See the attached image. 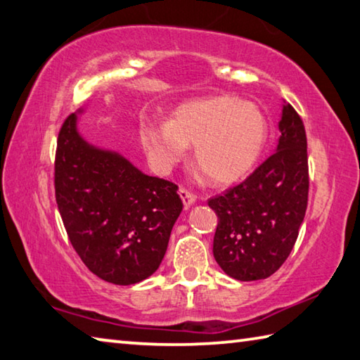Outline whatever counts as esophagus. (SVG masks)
<instances>
[{
    "label": "esophagus",
    "instance_id": "esophagus-1",
    "mask_svg": "<svg viewBox=\"0 0 360 360\" xmlns=\"http://www.w3.org/2000/svg\"><path fill=\"white\" fill-rule=\"evenodd\" d=\"M179 194H180L181 200H184L185 207H190V205L194 202V200H196V196H194V194H193L191 191H188L186 188H184V186H180Z\"/></svg>",
    "mask_w": 360,
    "mask_h": 360
}]
</instances>
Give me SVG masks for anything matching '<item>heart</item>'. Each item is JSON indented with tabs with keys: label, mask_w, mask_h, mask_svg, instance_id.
Wrapping results in <instances>:
<instances>
[{
	"label": "heart",
	"mask_w": 360,
	"mask_h": 360,
	"mask_svg": "<svg viewBox=\"0 0 360 360\" xmlns=\"http://www.w3.org/2000/svg\"><path fill=\"white\" fill-rule=\"evenodd\" d=\"M142 147L156 169H169L194 145V161L210 184H232L248 172L267 142L269 124L259 107L232 96L190 101L169 123L143 122Z\"/></svg>",
	"instance_id": "1"
}]
</instances>
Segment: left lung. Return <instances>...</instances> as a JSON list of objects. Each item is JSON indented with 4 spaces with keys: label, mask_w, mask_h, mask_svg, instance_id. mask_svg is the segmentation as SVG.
<instances>
[{
    "label": "left lung",
    "mask_w": 360,
    "mask_h": 360,
    "mask_svg": "<svg viewBox=\"0 0 360 360\" xmlns=\"http://www.w3.org/2000/svg\"><path fill=\"white\" fill-rule=\"evenodd\" d=\"M280 141L242 184L209 199L218 226L213 256L240 281L269 278L288 259L308 204V155L304 122L291 104L283 107Z\"/></svg>",
    "instance_id": "1"
}]
</instances>
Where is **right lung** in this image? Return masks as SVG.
I'll use <instances>...</instances> for the list:
<instances>
[{"instance_id": "1", "label": "right lung", "mask_w": 360, "mask_h": 360, "mask_svg": "<svg viewBox=\"0 0 360 360\" xmlns=\"http://www.w3.org/2000/svg\"><path fill=\"white\" fill-rule=\"evenodd\" d=\"M176 190L84 141L75 113L65 120L55 153L56 205L75 253L101 280L128 286L156 272L184 209Z\"/></svg>"}]
</instances>
